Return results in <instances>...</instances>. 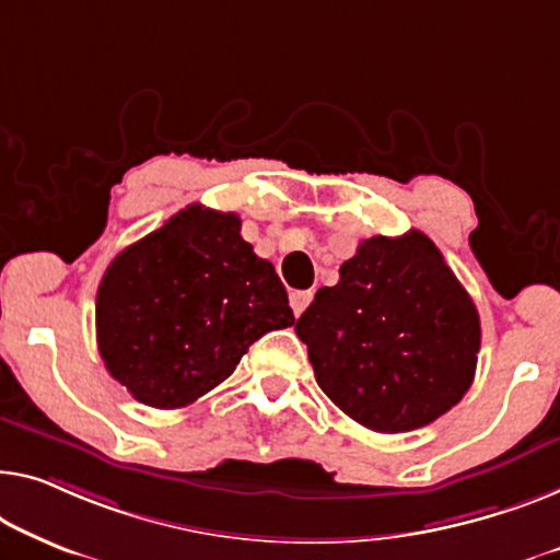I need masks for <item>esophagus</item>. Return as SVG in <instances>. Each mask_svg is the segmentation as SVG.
<instances>
[{
  "mask_svg": "<svg viewBox=\"0 0 560 560\" xmlns=\"http://www.w3.org/2000/svg\"><path fill=\"white\" fill-rule=\"evenodd\" d=\"M312 291H291L289 294V304L291 308H294V316H302L304 308L308 306V302H312Z\"/></svg>",
  "mask_w": 560,
  "mask_h": 560,
  "instance_id": "obj_1",
  "label": "esophagus"
}]
</instances>
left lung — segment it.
Listing matches in <instances>:
<instances>
[{
	"instance_id": "obj_1",
	"label": "left lung",
	"mask_w": 560,
	"mask_h": 560,
	"mask_svg": "<svg viewBox=\"0 0 560 560\" xmlns=\"http://www.w3.org/2000/svg\"><path fill=\"white\" fill-rule=\"evenodd\" d=\"M316 382L374 432L435 422L472 385L480 316L422 231L372 236L299 316Z\"/></svg>"
}]
</instances>
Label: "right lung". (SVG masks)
<instances>
[{"label": "right lung", "instance_id": "1", "mask_svg": "<svg viewBox=\"0 0 560 560\" xmlns=\"http://www.w3.org/2000/svg\"><path fill=\"white\" fill-rule=\"evenodd\" d=\"M95 324L107 372L138 402L175 410L219 387L294 314L273 266L241 238L238 215L194 203L113 258Z\"/></svg>", "mask_w": 560, "mask_h": 560}]
</instances>
